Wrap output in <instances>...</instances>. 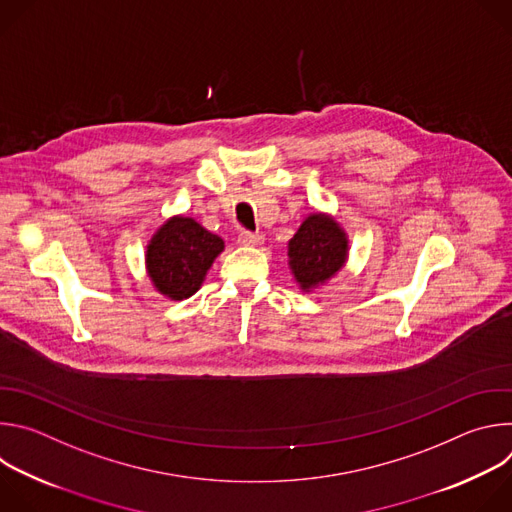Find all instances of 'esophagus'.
Returning a JSON list of instances; mask_svg holds the SVG:
<instances>
[{"label": "esophagus", "instance_id": "1", "mask_svg": "<svg viewBox=\"0 0 512 512\" xmlns=\"http://www.w3.org/2000/svg\"><path fill=\"white\" fill-rule=\"evenodd\" d=\"M261 241H263V237H261L259 233L243 231V233L239 235V243H241V245H245V247H255V245H259Z\"/></svg>", "mask_w": 512, "mask_h": 512}]
</instances>
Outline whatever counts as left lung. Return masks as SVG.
Instances as JSON below:
<instances>
[{
	"mask_svg": "<svg viewBox=\"0 0 512 512\" xmlns=\"http://www.w3.org/2000/svg\"><path fill=\"white\" fill-rule=\"evenodd\" d=\"M348 239L330 214H310L289 241V269L304 291L324 285L346 263Z\"/></svg>",
	"mask_w": 512,
	"mask_h": 512,
	"instance_id": "1",
	"label": "left lung"
}]
</instances>
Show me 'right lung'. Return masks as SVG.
Listing matches in <instances>:
<instances>
[{"instance_id":"add662e5","label":"right lung","mask_w":512,"mask_h":512,"mask_svg":"<svg viewBox=\"0 0 512 512\" xmlns=\"http://www.w3.org/2000/svg\"><path fill=\"white\" fill-rule=\"evenodd\" d=\"M223 249V239L194 218L172 216L152 237L145 267L160 294L170 300H186L200 289L206 271Z\"/></svg>"}]
</instances>
